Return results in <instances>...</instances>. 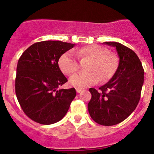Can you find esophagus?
<instances>
[{"instance_id": "esophagus-1", "label": "esophagus", "mask_w": 154, "mask_h": 154, "mask_svg": "<svg viewBox=\"0 0 154 154\" xmlns=\"http://www.w3.org/2000/svg\"><path fill=\"white\" fill-rule=\"evenodd\" d=\"M76 91H77V93H80L83 91V88H76Z\"/></svg>"}]
</instances>
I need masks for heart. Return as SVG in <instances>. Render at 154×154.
I'll use <instances>...</instances> for the list:
<instances>
[{
	"instance_id": "1",
	"label": "heart",
	"mask_w": 154,
	"mask_h": 154,
	"mask_svg": "<svg viewBox=\"0 0 154 154\" xmlns=\"http://www.w3.org/2000/svg\"><path fill=\"white\" fill-rule=\"evenodd\" d=\"M74 53L79 58L91 60L86 74H76L69 78V84L76 88H83L96 84L100 80L103 82L109 80L116 72L118 60L116 56L108 53V50L102 46L88 45L68 51L59 59V66L62 72L66 75H71L77 70V62Z\"/></svg>"
}]
</instances>
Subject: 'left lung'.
I'll return each instance as SVG.
<instances>
[{
    "instance_id": "1",
    "label": "left lung",
    "mask_w": 154,
    "mask_h": 154,
    "mask_svg": "<svg viewBox=\"0 0 154 154\" xmlns=\"http://www.w3.org/2000/svg\"><path fill=\"white\" fill-rule=\"evenodd\" d=\"M105 45L116 48L119 67L111 80L97 91L90 88L91 98L88 109L91 119L103 126H112L125 120L137 106L144 83V69L136 53L116 42Z\"/></svg>"
}]
</instances>
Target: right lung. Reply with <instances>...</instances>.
<instances>
[{
	"instance_id": "add662e5",
	"label": "right lung",
	"mask_w": 154,
	"mask_h": 154,
	"mask_svg": "<svg viewBox=\"0 0 154 154\" xmlns=\"http://www.w3.org/2000/svg\"><path fill=\"white\" fill-rule=\"evenodd\" d=\"M74 45L61 41L40 42L29 46L19 58L15 94L24 112L34 122L51 125L67 113L76 90L58 89L68 81L58 62Z\"/></svg>"
}]
</instances>
